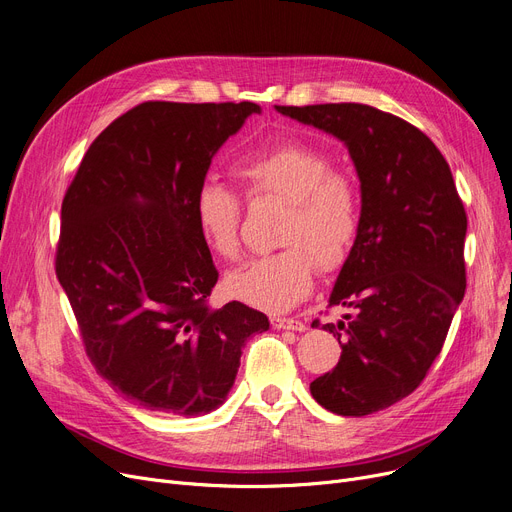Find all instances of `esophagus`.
<instances>
[{
	"label": "esophagus",
	"mask_w": 512,
	"mask_h": 512,
	"mask_svg": "<svg viewBox=\"0 0 512 512\" xmlns=\"http://www.w3.org/2000/svg\"><path fill=\"white\" fill-rule=\"evenodd\" d=\"M272 326L282 328V330H299V332L305 330V324L295 318H272Z\"/></svg>",
	"instance_id": "obj_1"
}]
</instances>
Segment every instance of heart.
Segmentation results:
<instances>
[{
  "mask_svg": "<svg viewBox=\"0 0 512 512\" xmlns=\"http://www.w3.org/2000/svg\"><path fill=\"white\" fill-rule=\"evenodd\" d=\"M234 175L251 201L276 196L286 201L282 251L257 257L226 276V291L265 311H286L314 291L318 263L341 268L360 232V192L318 148L299 142L261 150L234 163ZM192 215L198 234L221 259L240 255V196L224 184L198 186Z\"/></svg>",
  "mask_w": 512,
  "mask_h": 512,
  "instance_id": "1",
  "label": "heart"
}]
</instances>
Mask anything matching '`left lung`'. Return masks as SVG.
I'll return each instance as SVG.
<instances>
[{
    "instance_id": "obj_1",
    "label": "left lung",
    "mask_w": 512,
    "mask_h": 512,
    "mask_svg": "<svg viewBox=\"0 0 512 512\" xmlns=\"http://www.w3.org/2000/svg\"><path fill=\"white\" fill-rule=\"evenodd\" d=\"M276 110L345 142L360 177V232L328 299L355 316L322 326L343 351L309 391L335 414H374L425 381L448 337L466 288L464 205L443 154L408 121L355 102Z\"/></svg>"
}]
</instances>
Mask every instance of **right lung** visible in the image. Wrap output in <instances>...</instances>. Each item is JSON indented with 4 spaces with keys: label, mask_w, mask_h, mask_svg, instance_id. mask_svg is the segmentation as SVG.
I'll return each instance as SVG.
<instances>
[{
    "label": "right lung",
    "mask_w": 512,
    "mask_h": 512,
    "mask_svg": "<svg viewBox=\"0 0 512 512\" xmlns=\"http://www.w3.org/2000/svg\"><path fill=\"white\" fill-rule=\"evenodd\" d=\"M253 102H142L87 148L62 201L56 276L87 358L131 402L198 416L226 402L251 335L268 316L219 309V278L192 201L211 159Z\"/></svg>",
    "instance_id": "1"
}]
</instances>
